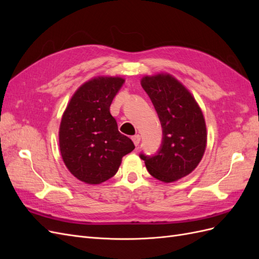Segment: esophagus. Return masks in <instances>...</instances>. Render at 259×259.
Here are the masks:
<instances>
[{"mask_svg":"<svg viewBox=\"0 0 259 259\" xmlns=\"http://www.w3.org/2000/svg\"><path fill=\"white\" fill-rule=\"evenodd\" d=\"M132 140H133V142H134L135 146H138L139 143H140V135H134V136H132Z\"/></svg>","mask_w":259,"mask_h":259,"instance_id":"1","label":"esophagus"}]
</instances>
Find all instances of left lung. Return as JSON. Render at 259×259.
Here are the masks:
<instances>
[{"label":"left lung","mask_w":259,"mask_h":259,"mask_svg":"<svg viewBox=\"0 0 259 259\" xmlns=\"http://www.w3.org/2000/svg\"><path fill=\"white\" fill-rule=\"evenodd\" d=\"M142 86L150 97L162 126V144L153 155L140 153L150 175L171 183L198 166L206 147V126L197 101L185 86L166 73L145 76Z\"/></svg>","instance_id":"obj_1"}]
</instances>
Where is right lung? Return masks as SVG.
I'll use <instances>...</instances> for the list:
<instances>
[{
    "mask_svg": "<svg viewBox=\"0 0 259 259\" xmlns=\"http://www.w3.org/2000/svg\"><path fill=\"white\" fill-rule=\"evenodd\" d=\"M121 77L98 76L79 88L67 106L59 128L62 160L71 174L90 185L115 175L122 158L135 149L117 130L110 113Z\"/></svg>",
    "mask_w": 259,
    "mask_h": 259,
    "instance_id": "add662e5",
    "label": "right lung"
}]
</instances>
